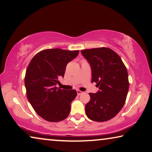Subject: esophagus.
Returning <instances> with one entry per match:
<instances>
[{
	"instance_id": "obj_1",
	"label": "esophagus",
	"mask_w": 152,
	"mask_h": 152,
	"mask_svg": "<svg viewBox=\"0 0 152 152\" xmlns=\"http://www.w3.org/2000/svg\"><path fill=\"white\" fill-rule=\"evenodd\" d=\"M77 95L79 96V95H81V94H83V91H81L80 90H77Z\"/></svg>"
}]
</instances>
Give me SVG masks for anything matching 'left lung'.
<instances>
[{
  "instance_id": "obj_1",
  "label": "left lung",
  "mask_w": 152,
  "mask_h": 152,
  "mask_svg": "<svg viewBox=\"0 0 152 152\" xmlns=\"http://www.w3.org/2000/svg\"><path fill=\"white\" fill-rule=\"evenodd\" d=\"M91 69V82L99 90L89 93L90 101L86 114L94 121L104 122L114 118L123 108L129 91L128 72L121 57L110 48L102 47L82 50Z\"/></svg>"
}]
</instances>
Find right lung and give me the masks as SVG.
<instances>
[{
  "mask_svg": "<svg viewBox=\"0 0 152 152\" xmlns=\"http://www.w3.org/2000/svg\"><path fill=\"white\" fill-rule=\"evenodd\" d=\"M79 52L60 48L44 50L32 58L27 66L25 76L27 99L44 120L59 122L70 113L76 90H64L56 85L60 83L58 78L64 77L66 64Z\"/></svg>",
  "mask_w": 152,
  "mask_h": 152,
  "instance_id": "obj_1",
  "label": "right lung"
}]
</instances>
